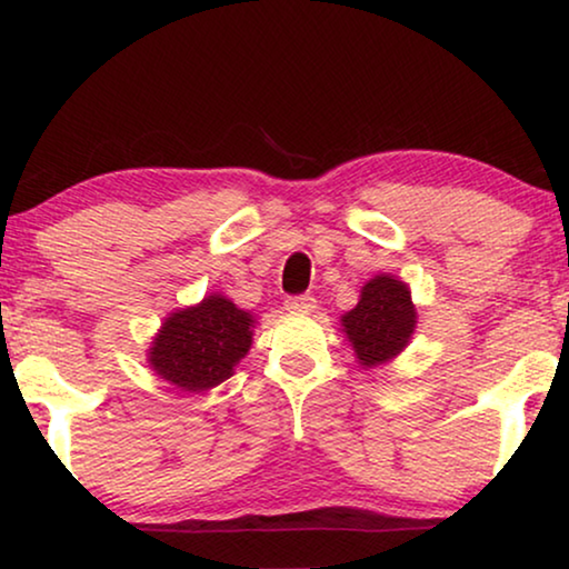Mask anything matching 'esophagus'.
<instances>
[{
    "label": "esophagus",
    "instance_id": "esophagus-1",
    "mask_svg": "<svg viewBox=\"0 0 569 569\" xmlns=\"http://www.w3.org/2000/svg\"><path fill=\"white\" fill-rule=\"evenodd\" d=\"M284 308L290 313H310V310H316V298L313 295H295V298L284 300Z\"/></svg>",
    "mask_w": 569,
    "mask_h": 569
}]
</instances>
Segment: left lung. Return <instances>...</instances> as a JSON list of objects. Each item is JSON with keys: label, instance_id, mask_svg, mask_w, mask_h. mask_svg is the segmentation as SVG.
<instances>
[{"label": "left lung", "instance_id": "left-lung-1", "mask_svg": "<svg viewBox=\"0 0 569 569\" xmlns=\"http://www.w3.org/2000/svg\"><path fill=\"white\" fill-rule=\"evenodd\" d=\"M339 326L362 370L396 360L417 329V308L409 284L393 274L368 279L357 306L339 318Z\"/></svg>", "mask_w": 569, "mask_h": 569}]
</instances>
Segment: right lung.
<instances>
[{
	"label": "right lung",
	"instance_id": "right-lung-1",
	"mask_svg": "<svg viewBox=\"0 0 569 569\" xmlns=\"http://www.w3.org/2000/svg\"><path fill=\"white\" fill-rule=\"evenodd\" d=\"M256 316L220 292H209L197 306L178 308L160 323L147 362L154 376L186 393L220 386L253 345Z\"/></svg>",
	"mask_w": 569,
	"mask_h": 569
}]
</instances>
